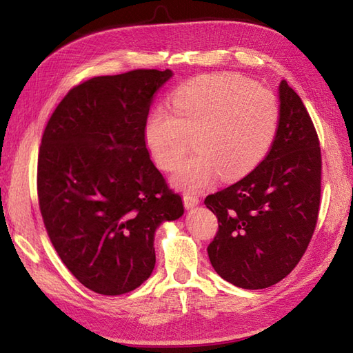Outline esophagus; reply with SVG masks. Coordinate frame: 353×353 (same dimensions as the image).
<instances>
[{"instance_id":"esophagus-1","label":"esophagus","mask_w":353,"mask_h":353,"mask_svg":"<svg viewBox=\"0 0 353 353\" xmlns=\"http://www.w3.org/2000/svg\"><path fill=\"white\" fill-rule=\"evenodd\" d=\"M199 197L196 196V194H185L183 196V205L186 209L190 208H194L196 205H199Z\"/></svg>"}]
</instances>
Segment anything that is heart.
Returning <instances> with one entry per match:
<instances>
[{
	"instance_id": "b5f03b06",
	"label": "heart",
	"mask_w": 353,
	"mask_h": 353,
	"mask_svg": "<svg viewBox=\"0 0 353 353\" xmlns=\"http://www.w3.org/2000/svg\"><path fill=\"white\" fill-rule=\"evenodd\" d=\"M171 108L157 106L145 121V144L157 167L174 170L179 188L199 191L216 176L234 181L264 159L276 138L281 106L270 89L236 74H211L177 89Z\"/></svg>"
}]
</instances>
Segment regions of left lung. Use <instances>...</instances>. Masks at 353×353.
Instances as JSON below:
<instances>
[{
  "label": "left lung",
  "instance_id": "obj_1",
  "mask_svg": "<svg viewBox=\"0 0 353 353\" xmlns=\"http://www.w3.org/2000/svg\"><path fill=\"white\" fill-rule=\"evenodd\" d=\"M281 121L265 159L241 181L209 194L219 219L208 245L224 281L245 290L272 287L302 259L319 220L321 152L305 104L285 80Z\"/></svg>",
  "mask_w": 353,
  "mask_h": 353
}]
</instances>
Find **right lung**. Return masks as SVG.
<instances>
[{
  "label": "right lung",
  "instance_id": "1",
  "mask_svg": "<svg viewBox=\"0 0 353 353\" xmlns=\"http://www.w3.org/2000/svg\"><path fill=\"white\" fill-rule=\"evenodd\" d=\"M172 72L133 70L70 89L37 156V200L52 245L86 288L119 296L147 281L162 221L183 215L145 147L153 95Z\"/></svg>",
  "mask_w": 353,
  "mask_h": 353
}]
</instances>
